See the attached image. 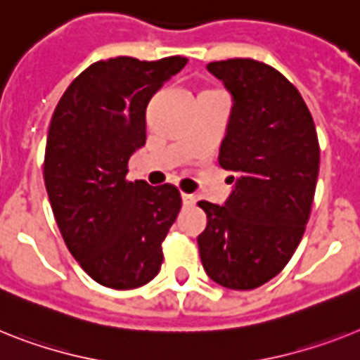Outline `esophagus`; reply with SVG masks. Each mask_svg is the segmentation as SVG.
Wrapping results in <instances>:
<instances>
[{"label": "esophagus", "mask_w": 360, "mask_h": 360, "mask_svg": "<svg viewBox=\"0 0 360 360\" xmlns=\"http://www.w3.org/2000/svg\"><path fill=\"white\" fill-rule=\"evenodd\" d=\"M181 198H183V205H185V207H192V205H195V195L183 194Z\"/></svg>", "instance_id": "34e87169"}]
</instances>
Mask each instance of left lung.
I'll use <instances>...</instances> for the list:
<instances>
[{"label":"left lung","instance_id":"left-lung-1","mask_svg":"<svg viewBox=\"0 0 360 360\" xmlns=\"http://www.w3.org/2000/svg\"><path fill=\"white\" fill-rule=\"evenodd\" d=\"M207 69L234 96L219 166L236 174V188L225 207L199 201L208 217L199 256L214 282L247 291L276 276L306 232L319 137L298 89L274 68L231 58Z\"/></svg>","mask_w":360,"mask_h":360}]
</instances>
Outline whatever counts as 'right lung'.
I'll list each match as a JSON object with an SVG mask.
<instances>
[{
  "instance_id": "obj_1",
  "label": "right lung",
  "mask_w": 360,
  "mask_h": 360,
  "mask_svg": "<svg viewBox=\"0 0 360 360\" xmlns=\"http://www.w3.org/2000/svg\"><path fill=\"white\" fill-rule=\"evenodd\" d=\"M185 63L183 56L98 60L54 108L45 188L69 252L105 288H141L161 269L162 241L183 205L179 190L126 174L129 155L146 143L148 102Z\"/></svg>"
}]
</instances>
